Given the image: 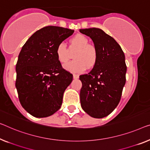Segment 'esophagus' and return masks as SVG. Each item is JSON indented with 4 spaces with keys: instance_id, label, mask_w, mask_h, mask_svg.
Instances as JSON below:
<instances>
[{
    "instance_id": "1",
    "label": "esophagus",
    "mask_w": 150,
    "mask_h": 150,
    "mask_svg": "<svg viewBox=\"0 0 150 150\" xmlns=\"http://www.w3.org/2000/svg\"><path fill=\"white\" fill-rule=\"evenodd\" d=\"M73 78H74V79H78V78H79V75L73 74Z\"/></svg>"
}]
</instances>
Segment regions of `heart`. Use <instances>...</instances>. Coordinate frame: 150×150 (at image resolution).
<instances>
[{"label":"heart","mask_w":150,"mask_h":150,"mask_svg":"<svg viewBox=\"0 0 150 150\" xmlns=\"http://www.w3.org/2000/svg\"><path fill=\"white\" fill-rule=\"evenodd\" d=\"M70 48L78 49L74 59L64 64L65 70L73 73H80L86 70L87 67L91 68L95 65L98 59V52L94 46L89 44V40L83 34H77L70 40ZM57 59L61 63H65L69 59L68 49L64 43L58 44L56 48Z\"/></svg>","instance_id":"1"}]
</instances>
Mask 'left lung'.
<instances>
[{
	"label": "left lung",
	"mask_w": 150,
	"mask_h": 150,
	"mask_svg": "<svg viewBox=\"0 0 150 150\" xmlns=\"http://www.w3.org/2000/svg\"><path fill=\"white\" fill-rule=\"evenodd\" d=\"M92 40L98 52L97 62L88 74L79 76L81 108L91 117L104 118L119 103L126 82L127 66L121 47L99 28L79 30Z\"/></svg>",
	"instance_id": "obj_1"
}]
</instances>
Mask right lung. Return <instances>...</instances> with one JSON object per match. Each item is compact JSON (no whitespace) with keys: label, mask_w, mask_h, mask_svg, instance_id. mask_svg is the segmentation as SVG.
Listing matches in <instances>:
<instances>
[{"label":"right lung","mask_w":150,"mask_h":150,"mask_svg":"<svg viewBox=\"0 0 150 150\" xmlns=\"http://www.w3.org/2000/svg\"><path fill=\"white\" fill-rule=\"evenodd\" d=\"M73 33L67 28L46 26L22 47L15 68V87L21 106L33 117H49L61 108L73 75L62 69L56 48Z\"/></svg>","instance_id":"obj_1"}]
</instances>
